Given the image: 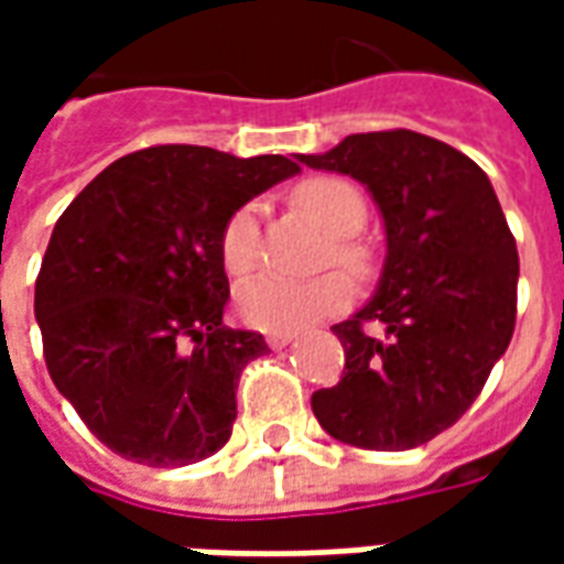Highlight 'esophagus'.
I'll list each match as a JSON object with an SVG mask.
<instances>
[{
  "label": "esophagus",
  "instance_id": "1",
  "mask_svg": "<svg viewBox=\"0 0 564 564\" xmlns=\"http://www.w3.org/2000/svg\"><path fill=\"white\" fill-rule=\"evenodd\" d=\"M293 338L295 332H271V335H265V344H269L271 350H281V347H286Z\"/></svg>",
  "mask_w": 564,
  "mask_h": 564
}]
</instances>
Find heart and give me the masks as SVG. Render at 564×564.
Returning <instances> with one entry per match:
<instances>
[{
	"label": "heart",
	"mask_w": 564,
	"mask_h": 564,
	"mask_svg": "<svg viewBox=\"0 0 564 564\" xmlns=\"http://www.w3.org/2000/svg\"><path fill=\"white\" fill-rule=\"evenodd\" d=\"M295 205L311 214L314 220L335 235V247L329 250V262H338L356 278H368L375 269V257L368 245L356 235L362 232L368 220V202L362 189L347 177L317 174L295 186ZM223 269L241 278L257 269L262 259V223L259 205L247 202L229 214L220 232ZM354 302V283L341 271H329L314 281H295L281 274H262L247 281L235 295V311L250 329L259 332H295L311 323L332 317Z\"/></svg>",
	"instance_id": "heart-1"
}]
</instances>
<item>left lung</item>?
Listing matches in <instances>:
<instances>
[{
	"instance_id": "1",
	"label": "left lung",
	"mask_w": 564,
	"mask_h": 564,
	"mask_svg": "<svg viewBox=\"0 0 564 564\" xmlns=\"http://www.w3.org/2000/svg\"><path fill=\"white\" fill-rule=\"evenodd\" d=\"M299 160L362 181L387 226L378 293L332 326L344 371L311 395L314 416L354 447H420L471 408L513 338L520 257L496 189L465 153L411 129Z\"/></svg>"
}]
</instances>
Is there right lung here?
Listing matches in <instances>:
<instances>
[{"mask_svg": "<svg viewBox=\"0 0 564 564\" xmlns=\"http://www.w3.org/2000/svg\"><path fill=\"white\" fill-rule=\"evenodd\" d=\"M295 172L278 153L156 144L111 162L56 220L35 278L44 362L117 456L174 468L229 441L238 378L269 344L223 326V223Z\"/></svg>", "mask_w": 564, "mask_h": 564, "instance_id": "obj_1", "label": "right lung"}]
</instances>
